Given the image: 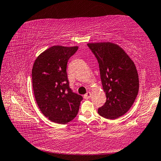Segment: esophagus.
<instances>
[{"label":"esophagus","mask_w":161,"mask_h":161,"mask_svg":"<svg viewBox=\"0 0 161 161\" xmlns=\"http://www.w3.org/2000/svg\"><path fill=\"white\" fill-rule=\"evenodd\" d=\"M91 96H92V93H91L90 92H88L84 96V98H86V99H89V98H91Z\"/></svg>","instance_id":"esophagus-1"}]
</instances>
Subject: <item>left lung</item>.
<instances>
[{
    "instance_id": "obj_1",
    "label": "left lung",
    "mask_w": 161,
    "mask_h": 161,
    "mask_svg": "<svg viewBox=\"0 0 161 161\" xmlns=\"http://www.w3.org/2000/svg\"><path fill=\"white\" fill-rule=\"evenodd\" d=\"M89 48L98 60L106 101L98 113L115 119L126 113L139 92V76L135 65L121 47L110 42L90 43Z\"/></svg>"
}]
</instances>
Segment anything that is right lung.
<instances>
[{"label": "right lung", "instance_id": "obj_1", "mask_svg": "<svg viewBox=\"0 0 161 161\" xmlns=\"http://www.w3.org/2000/svg\"><path fill=\"white\" fill-rule=\"evenodd\" d=\"M77 49V46H52L37 57L32 68V86L38 106L43 115L58 124L72 120L83 99L69 88L66 71L68 60Z\"/></svg>", "mask_w": 161, "mask_h": 161}]
</instances>
